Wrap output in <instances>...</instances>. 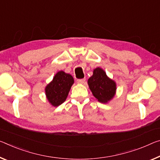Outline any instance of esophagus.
Returning <instances> with one entry per match:
<instances>
[{
    "label": "esophagus",
    "mask_w": 160,
    "mask_h": 160,
    "mask_svg": "<svg viewBox=\"0 0 160 160\" xmlns=\"http://www.w3.org/2000/svg\"><path fill=\"white\" fill-rule=\"evenodd\" d=\"M85 78H82V79H78L77 80V82L78 83H85Z\"/></svg>",
    "instance_id": "1"
}]
</instances>
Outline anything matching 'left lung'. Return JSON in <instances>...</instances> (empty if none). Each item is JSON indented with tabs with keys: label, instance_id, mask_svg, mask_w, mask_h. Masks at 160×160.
Here are the masks:
<instances>
[{
	"label": "left lung",
	"instance_id": "left-lung-1",
	"mask_svg": "<svg viewBox=\"0 0 160 160\" xmlns=\"http://www.w3.org/2000/svg\"><path fill=\"white\" fill-rule=\"evenodd\" d=\"M88 85L99 102L107 103L115 95L116 83L109 78L102 68H97L93 70V75L88 80Z\"/></svg>",
	"mask_w": 160,
	"mask_h": 160
}]
</instances>
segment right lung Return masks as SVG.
<instances>
[{
    "label": "right lung",
    "instance_id": "obj_1",
    "mask_svg": "<svg viewBox=\"0 0 160 160\" xmlns=\"http://www.w3.org/2000/svg\"><path fill=\"white\" fill-rule=\"evenodd\" d=\"M73 83L74 79L72 75L62 70L58 72L51 82L45 87V95L49 102L54 107L64 102Z\"/></svg>",
    "mask_w": 160,
    "mask_h": 160
}]
</instances>
